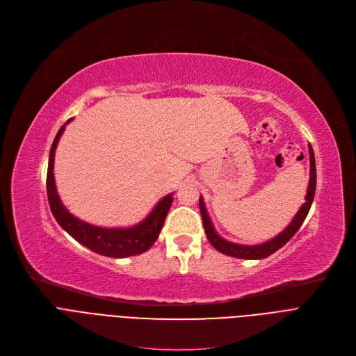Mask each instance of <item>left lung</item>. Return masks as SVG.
I'll list each match as a JSON object with an SVG mask.
<instances>
[{
    "mask_svg": "<svg viewBox=\"0 0 356 356\" xmlns=\"http://www.w3.org/2000/svg\"><path fill=\"white\" fill-rule=\"evenodd\" d=\"M309 163H311V172H309V184H307V191H306V196H305V203L299 207L298 213L295 215V218L291 220V223L283 229L279 234H276L275 238L264 242V243H257V245H241V243H234L230 241H226L225 238L218 233V230L215 229V225H213L206 204H204V199L200 195L199 199V207H200V215L203 219V226H204V232L209 242L211 243V246L215 248L216 250H219L223 254L232 256V257H239V259H248V260H257V259H265L268 256H270L272 253H275L276 250H279L282 246H285L291 239L292 236L299 230V227L302 226L303 220L306 219L307 213L311 210L314 197H315V191H316V164H315V154L312 150V146L309 145Z\"/></svg>",
    "mask_w": 356,
    "mask_h": 356,
    "instance_id": "1",
    "label": "left lung"
}]
</instances>
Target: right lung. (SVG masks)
<instances>
[{"label": "right lung", "instance_id": "obj_1", "mask_svg": "<svg viewBox=\"0 0 356 356\" xmlns=\"http://www.w3.org/2000/svg\"><path fill=\"white\" fill-rule=\"evenodd\" d=\"M71 120H73V118H68L65 124H63L61 129L58 130L53 141L50 157H49V170H47V196H49V203H50V209L54 219L71 236V238L76 239L79 243H81L87 249L96 252L99 254L122 259V257L136 256V254L147 252L159 238L165 216H168L170 206L173 203L175 193H169L164 197H161L143 220H140L138 223L129 227L96 226L74 216L61 202L60 195L57 192L56 179H54V156H56L57 145L60 141V137L65 130V126Z\"/></svg>", "mask_w": 356, "mask_h": 356}]
</instances>
